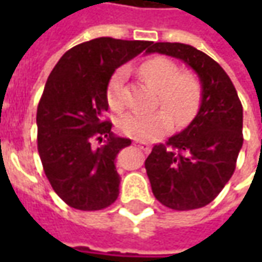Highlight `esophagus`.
<instances>
[{
	"mask_svg": "<svg viewBox=\"0 0 262 262\" xmlns=\"http://www.w3.org/2000/svg\"><path fill=\"white\" fill-rule=\"evenodd\" d=\"M136 146H138L143 151H146V153H148L150 151V148H151V146L148 144V143H146V141H141V140H136Z\"/></svg>",
	"mask_w": 262,
	"mask_h": 262,
	"instance_id": "1",
	"label": "esophagus"
}]
</instances>
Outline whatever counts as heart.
<instances>
[{
    "instance_id": "obj_1",
    "label": "heart",
    "mask_w": 262,
    "mask_h": 262,
    "mask_svg": "<svg viewBox=\"0 0 262 262\" xmlns=\"http://www.w3.org/2000/svg\"><path fill=\"white\" fill-rule=\"evenodd\" d=\"M125 70L118 68L106 87V97L112 109H124L122 87ZM140 74L156 90V105L151 112H129L119 119V128L137 140H155L172 128V118L178 125L186 124L195 115L201 100V84L192 73L179 71L166 56H151L140 66Z\"/></svg>"
}]
</instances>
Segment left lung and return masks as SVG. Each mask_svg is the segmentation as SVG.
<instances>
[{"mask_svg": "<svg viewBox=\"0 0 262 262\" xmlns=\"http://www.w3.org/2000/svg\"><path fill=\"white\" fill-rule=\"evenodd\" d=\"M184 61L201 83L198 114L184 131L156 144L146 159L157 200L185 211L210 204L232 178L242 143L244 112L236 89L213 58L185 43L157 42L146 51Z\"/></svg>", "mask_w": 262, "mask_h": 262, "instance_id": "left-lung-1", "label": "left lung"}]
</instances>
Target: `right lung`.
I'll use <instances>...</instances> for the list:
<instances>
[{
    "instance_id": "right-lung-1",
    "label": "right lung",
    "mask_w": 262,
    "mask_h": 262,
    "mask_svg": "<svg viewBox=\"0 0 262 262\" xmlns=\"http://www.w3.org/2000/svg\"><path fill=\"white\" fill-rule=\"evenodd\" d=\"M150 45L97 37L67 51L48 77L36 114L37 151L51 186L73 208L102 210L119 195L115 159L131 140L116 137L105 119L106 87L118 67Z\"/></svg>"
}]
</instances>
